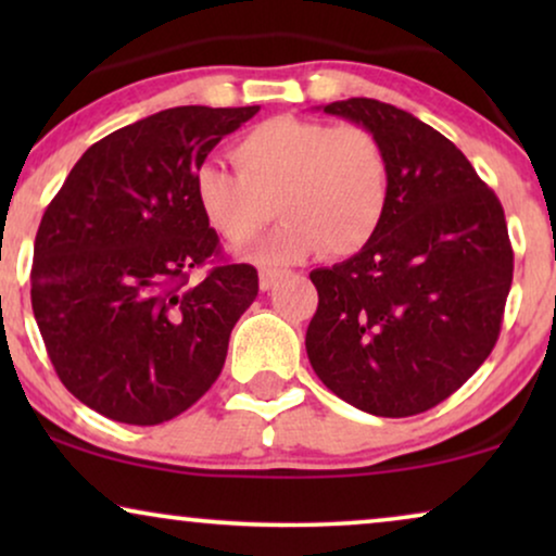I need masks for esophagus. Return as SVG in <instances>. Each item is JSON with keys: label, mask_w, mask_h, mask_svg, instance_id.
<instances>
[{"label": "esophagus", "mask_w": 556, "mask_h": 556, "mask_svg": "<svg viewBox=\"0 0 556 556\" xmlns=\"http://www.w3.org/2000/svg\"><path fill=\"white\" fill-rule=\"evenodd\" d=\"M280 278V270L276 268H263L261 270V291H270L276 286V280Z\"/></svg>", "instance_id": "1"}]
</instances>
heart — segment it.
Instances as JSON below:
<instances>
[{
    "mask_svg": "<svg viewBox=\"0 0 556 556\" xmlns=\"http://www.w3.org/2000/svg\"><path fill=\"white\" fill-rule=\"evenodd\" d=\"M235 169L202 164L194 200L227 245H248L283 215L253 250L261 263H293L316 250L346 257L364 250L390 204V162L369 128L276 116L232 143Z\"/></svg>",
    "mask_w": 556,
    "mask_h": 556,
    "instance_id": "heart-1",
    "label": "heart"
}]
</instances>
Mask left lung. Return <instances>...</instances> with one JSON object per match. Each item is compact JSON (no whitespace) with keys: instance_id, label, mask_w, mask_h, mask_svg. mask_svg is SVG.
Listing matches in <instances>:
<instances>
[{"instance_id":"left-lung-1","label":"left lung","mask_w":556,"mask_h":556,"mask_svg":"<svg viewBox=\"0 0 556 556\" xmlns=\"http://www.w3.org/2000/svg\"><path fill=\"white\" fill-rule=\"evenodd\" d=\"M324 113L369 128L390 162L371 242L311 273L308 362L329 390L377 417L440 405L496 346L514 250L498 197L463 151L413 113L349 98Z\"/></svg>"}]
</instances>
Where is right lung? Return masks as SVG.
I'll use <instances>...</instances> for the list:
<instances>
[{
    "instance_id": "obj_1",
    "label": "right lung",
    "mask_w": 556,
    "mask_h": 556,
    "mask_svg": "<svg viewBox=\"0 0 556 556\" xmlns=\"http://www.w3.org/2000/svg\"><path fill=\"white\" fill-rule=\"evenodd\" d=\"M261 105H179L118 128L78 159L35 238L33 311L60 382L96 413L159 425L223 371L257 270L219 263L194 200L212 149Z\"/></svg>"
}]
</instances>
